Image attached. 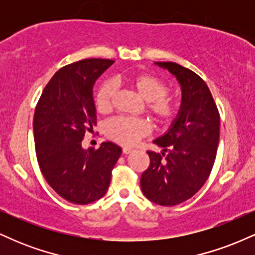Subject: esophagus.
I'll return each instance as SVG.
<instances>
[{
  "instance_id": "1",
  "label": "esophagus",
  "mask_w": 255,
  "mask_h": 255,
  "mask_svg": "<svg viewBox=\"0 0 255 255\" xmlns=\"http://www.w3.org/2000/svg\"><path fill=\"white\" fill-rule=\"evenodd\" d=\"M122 152H124L125 154H129L130 152H133V150H131V148H129V147H124V148H122Z\"/></svg>"
}]
</instances>
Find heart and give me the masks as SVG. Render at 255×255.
<instances>
[{
    "mask_svg": "<svg viewBox=\"0 0 255 255\" xmlns=\"http://www.w3.org/2000/svg\"><path fill=\"white\" fill-rule=\"evenodd\" d=\"M126 81L146 102L147 113L154 121L166 124L174 118L178 103L176 99L166 95L168 87L162 80L151 74H135L128 77ZM115 93V81L107 80L99 86L95 97L98 111L107 113L111 109ZM104 133L118 144L130 146L148 133V125L140 119L116 118L105 122Z\"/></svg>",
    "mask_w": 255,
    "mask_h": 255,
    "instance_id": "b5f03b06",
    "label": "heart"
}]
</instances>
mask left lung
I'll use <instances>...</instances> for the list:
<instances>
[{
  "mask_svg": "<svg viewBox=\"0 0 255 255\" xmlns=\"http://www.w3.org/2000/svg\"><path fill=\"white\" fill-rule=\"evenodd\" d=\"M154 64L176 78L182 99L169 129L153 140L162 152L147 151L150 166L140 186L152 203L174 206L192 198L210 176L219 141V113L198 74L174 62Z\"/></svg>",
  "mask_w": 255,
  "mask_h": 255,
  "instance_id": "1",
  "label": "left lung"
}]
</instances>
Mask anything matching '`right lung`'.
<instances>
[{"label":"right lung","instance_id":"1","mask_svg":"<svg viewBox=\"0 0 255 255\" xmlns=\"http://www.w3.org/2000/svg\"><path fill=\"white\" fill-rule=\"evenodd\" d=\"M114 63L86 58L55 73L34 111L33 133L40 171L46 182L69 203L86 205L107 193L111 170L122 148L111 141L98 150L81 146L85 131L97 125L93 101L96 80Z\"/></svg>","mask_w":255,"mask_h":255}]
</instances>
